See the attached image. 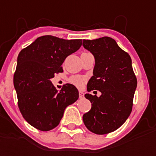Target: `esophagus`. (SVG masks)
Listing matches in <instances>:
<instances>
[{"mask_svg":"<svg viewBox=\"0 0 156 156\" xmlns=\"http://www.w3.org/2000/svg\"><path fill=\"white\" fill-rule=\"evenodd\" d=\"M79 98L80 99H83L84 98V93L83 91H79Z\"/></svg>","mask_w":156,"mask_h":156,"instance_id":"1","label":"esophagus"}]
</instances>
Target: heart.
I'll list each match as a JSON object with an SVG mask.
<instances>
[{
  "label": "heart",
  "instance_id": "b5f03b06",
  "mask_svg": "<svg viewBox=\"0 0 156 156\" xmlns=\"http://www.w3.org/2000/svg\"><path fill=\"white\" fill-rule=\"evenodd\" d=\"M70 81V83L72 84H73L76 87H82L85 83V80H84V78L80 77V76H74V77H72V78L69 79Z\"/></svg>",
  "mask_w": 156,
  "mask_h": 156
}]
</instances>
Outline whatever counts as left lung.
I'll list each match as a JSON object with an SVG mask.
<instances>
[{
	"mask_svg": "<svg viewBox=\"0 0 156 156\" xmlns=\"http://www.w3.org/2000/svg\"><path fill=\"white\" fill-rule=\"evenodd\" d=\"M83 47L95 57L93 76L87 91L100 90L101 95L86 94L91 108L83 116L86 127L96 134H106L121 127L130 115L137 78L129 55L110 37L83 40Z\"/></svg>",
	"mask_w": 156,
	"mask_h": 156,
	"instance_id": "obj_1",
	"label": "left lung"
}]
</instances>
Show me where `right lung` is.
<instances>
[{
  "label": "right lung",
  "instance_id": "obj_1",
  "mask_svg": "<svg viewBox=\"0 0 156 156\" xmlns=\"http://www.w3.org/2000/svg\"><path fill=\"white\" fill-rule=\"evenodd\" d=\"M81 45L82 40L44 35L18 54L13 75L18 108L23 118L37 129L48 131L56 127L66 107L78 99L74 86L67 83L58 91L51 78L63 72L64 61Z\"/></svg>",
  "mask_w": 156,
  "mask_h": 156
}]
</instances>
